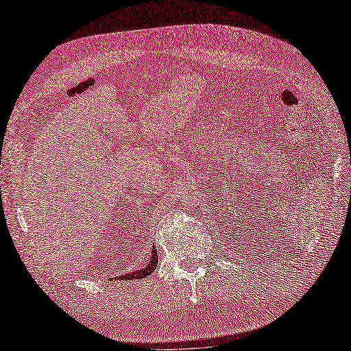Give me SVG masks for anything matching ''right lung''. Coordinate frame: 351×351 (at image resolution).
Wrapping results in <instances>:
<instances>
[{"instance_id":"add662e5","label":"right lung","mask_w":351,"mask_h":351,"mask_svg":"<svg viewBox=\"0 0 351 351\" xmlns=\"http://www.w3.org/2000/svg\"><path fill=\"white\" fill-rule=\"evenodd\" d=\"M156 265H158V254H156V250L154 249L152 254H151V262L147 263V267H145L141 271L123 275V277L120 275V277H117V280H141V278H146V277H149V275L156 269Z\"/></svg>"}]
</instances>
